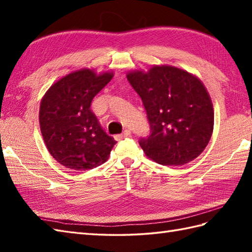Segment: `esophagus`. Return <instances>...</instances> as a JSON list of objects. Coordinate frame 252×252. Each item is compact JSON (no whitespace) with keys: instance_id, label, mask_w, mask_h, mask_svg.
<instances>
[{"instance_id":"34e87169","label":"esophagus","mask_w":252,"mask_h":252,"mask_svg":"<svg viewBox=\"0 0 252 252\" xmlns=\"http://www.w3.org/2000/svg\"><path fill=\"white\" fill-rule=\"evenodd\" d=\"M130 135H131V131H130V130H125V131H123L122 134H118V135H116V136H115V138H116L117 141H120V140H122V138L127 137V136H130Z\"/></svg>"}]
</instances>
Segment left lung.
I'll return each mask as SVG.
<instances>
[{
	"label": "left lung",
	"instance_id": "8db88e82",
	"mask_svg": "<svg viewBox=\"0 0 252 252\" xmlns=\"http://www.w3.org/2000/svg\"><path fill=\"white\" fill-rule=\"evenodd\" d=\"M126 79L147 114L151 132L138 141L146 156L162 165H183L199 156L215 121L211 98L200 80L167 65L129 72Z\"/></svg>",
	"mask_w": 252,
	"mask_h": 252
}]
</instances>
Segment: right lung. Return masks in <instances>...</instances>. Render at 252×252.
<instances>
[{
  "instance_id": "add662e5",
  "label": "right lung",
  "mask_w": 252,
  "mask_h": 252,
  "mask_svg": "<svg viewBox=\"0 0 252 252\" xmlns=\"http://www.w3.org/2000/svg\"><path fill=\"white\" fill-rule=\"evenodd\" d=\"M114 77L81 69L67 74L41 100L40 129L50 154L63 167L83 171L107 161L117 143L106 134L91 103Z\"/></svg>"
}]
</instances>
